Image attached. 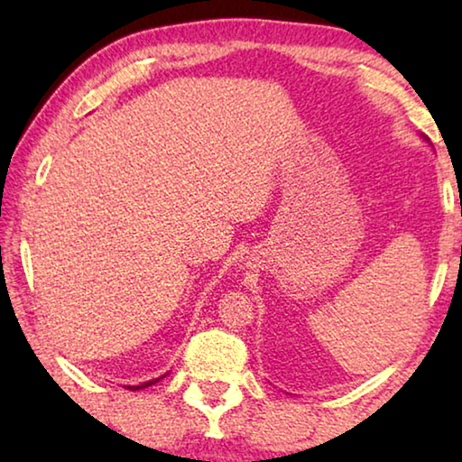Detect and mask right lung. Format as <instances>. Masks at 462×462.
Masks as SVG:
<instances>
[{
	"label": "right lung",
	"instance_id": "obj_1",
	"mask_svg": "<svg viewBox=\"0 0 462 462\" xmlns=\"http://www.w3.org/2000/svg\"><path fill=\"white\" fill-rule=\"evenodd\" d=\"M159 381V379H154V381H148V383H144V385H136V387H128V389H132V391H136V389H143V387H148V385H154V383Z\"/></svg>",
	"mask_w": 462,
	"mask_h": 462
}]
</instances>
